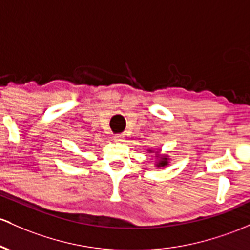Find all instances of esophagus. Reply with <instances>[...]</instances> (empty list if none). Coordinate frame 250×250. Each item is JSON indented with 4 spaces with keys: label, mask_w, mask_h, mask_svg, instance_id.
Returning <instances> with one entry per match:
<instances>
[{
    "label": "esophagus",
    "mask_w": 250,
    "mask_h": 250,
    "mask_svg": "<svg viewBox=\"0 0 250 250\" xmlns=\"http://www.w3.org/2000/svg\"><path fill=\"white\" fill-rule=\"evenodd\" d=\"M114 140H115V141H117V142L123 141V135H115Z\"/></svg>",
    "instance_id": "esophagus-1"
}]
</instances>
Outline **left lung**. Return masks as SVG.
I'll return each instance as SVG.
<instances>
[{"label": "left lung", "mask_w": 250, "mask_h": 250, "mask_svg": "<svg viewBox=\"0 0 250 250\" xmlns=\"http://www.w3.org/2000/svg\"><path fill=\"white\" fill-rule=\"evenodd\" d=\"M149 152H152V150H149ZM158 153V152H156ZM158 155V158H160L158 160V163H156V167H165V166H167L168 165V156L167 155H163V156H160L159 154H156Z\"/></svg>", "instance_id": "8db88e82"}]
</instances>
